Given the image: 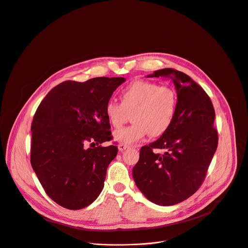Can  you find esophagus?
<instances>
[{"label": "esophagus", "mask_w": 248, "mask_h": 248, "mask_svg": "<svg viewBox=\"0 0 248 248\" xmlns=\"http://www.w3.org/2000/svg\"><path fill=\"white\" fill-rule=\"evenodd\" d=\"M129 147V144H127V143H119V145H118V148H119V151H121V152H123V151H125L126 148H128Z\"/></svg>", "instance_id": "esophagus-1"}]
</instances>
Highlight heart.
Instances as JSON below:
<instances>
[{
	"label": "heart",
	"instance_id": "1",
	"mask_svg": "<svg viewBox=\"0 0 248 248\" xmlns=\"http://www.w3.org/2000/svg\"><path fill=\"white\" fill-rule=\"evenodd\" d=\"M120 104L109 101L105 108L109 124L119 129L129 119L131 126L118 130L114 138L118 141L130 143L142 139L147 134L159 137L172 126L178 110V93L169 85H158L152 81H135L119 93Z\"/></svg>",
	"mask_w": 248,
	"mask_h": 248
}]
</instances>
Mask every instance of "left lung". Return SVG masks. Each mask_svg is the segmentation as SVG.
I'll return each mask as SVG.
<instances>
[{"label": "left lung", "instance_id": "obj_1", "mask_svg": "<svg viewBox=\"0 0 248 248\" xmlns=\"http://www.w3.org/2000/svg\"><path fill=\"white\" fill-rule=\"evenodd\" d=\"M150 77L174 82L178 110L170 129L140 148L133 178L148 201L169 206L188 199L206 177L218 146L215 110L206 92L188 75L164 68ZM157 149L164 153H156Z\"/></svg>", "mask_w": 248, "mask_h": 248}]
</instances>
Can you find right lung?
Wrapping results in <instances>:
<instances>
[{"label":"right lung","mask_w":248,"mask_h":248,"mask_svg":"<svg viewBox=\"0 0 248 248\" xmlns=\"http://www.w3.org/2000/svg\"><path fill=\"white\" fill-rule=\"evenodd\" d=\"M123 77L64 81L48 92L33 117L30 161L49 199L78 210L101 193L117 155L105 108Z\"/></svg>","instance_id":"1"}]
</instances>
